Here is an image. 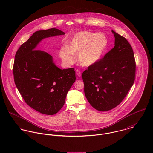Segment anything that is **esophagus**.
I'll list each match as a JSON object with an SVG mask.
<instances>
[{
    "label": "esophagus",
    "instance_id": "obj_1",
    "mask_svg": "<svg viewBox=\"0 0 153 153\" xmlns=\"http://www.w3.org/2000/svg\"><path fill=\"white\" fill-rule=\"evenodd\" d=\"M76 75H77L79 77H80V76H81V71H80L79 70H78V69H76Z\"/></svg>",
    "mask_w": 153,
    "mask_h": 153
}]
</instances>
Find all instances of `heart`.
Instances as JSON below:
<instances>
[{
	"label": "heart",
	"mask_w": 153,
	"mask_h": 153,
	"mask_svg": "<svg viewBox=\"0 0 153 153\" xmlns=\"http://www.w3.org/2000/svg\"><path fill=\"white\" fill-rule=\"evenodd\" d=\"M108 45L105 35L82 31L75 35L66 44V49L61 51L60 56L66 64L73 61L72 53H78V63L83 66L96 64L102 56Z\"/></svg>",
	"instance_id": "1"
}]
</instances>
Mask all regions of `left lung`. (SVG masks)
Wrapping results in <instances>:
<instances>
[{
  "label": "left lung",
  "mask_w": 153,
  "mask_h": 153,
  "mask_svg": "<svg viewBox=\"0 0 153 153\" xmlns=\"http://www.w3.org/2000/svg\"><path fill=\"white\" fill-rule=\"evenodd\" d=\"M115 46L82 75L85 97L95 109L107 111L118 105L132 87L135 61L131 45L112 30Z\"/></svg>",
  "instance_id": "1"
}]
</instances>
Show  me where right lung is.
Returning <instances> with one entry per match:
<instances>
[{
    "instance_id": "right-lung-1",
    "label": "right lung",
    "mask_w": 153,
    "mask_h": 153,
    "mask_svg": "<svg viewBox=\"0 0 153 153\" xmlns=\"http://www.w3.org/2000/svg\"><path fill=\"white\" fill-rule=\"evenodd\" d=\"M64 34L56 28L36 31L21 45L15 56L16 87L29 107L45 115H54L62 108L75 81V71L73 68H59L51 55L35 48L43 39Z\"/></svg>"
}]
</instances>
